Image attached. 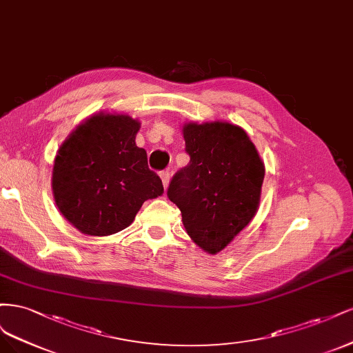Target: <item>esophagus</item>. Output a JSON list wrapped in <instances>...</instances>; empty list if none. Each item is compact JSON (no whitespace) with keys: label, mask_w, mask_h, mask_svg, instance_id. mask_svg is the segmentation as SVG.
<instances>
[{"label":"esophagus","mask_w":353,"mask_h":353,"mask_svg":"<svg viewBox=\"0 0 353 353\" xmlns=\"http://www.w3.org/2000/svg\"><path fill=\"white\" fill-rule=\"evenodd\" d=\"M160 177H161V180H163V186L167 188L168 183H170V173H168V172H161V173H160Z\"/></svg>","instance_id":"esophagus-1"}]
</instances>
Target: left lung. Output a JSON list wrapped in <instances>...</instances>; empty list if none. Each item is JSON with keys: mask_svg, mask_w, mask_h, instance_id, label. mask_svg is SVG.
Segmentation results:
<instances>
[{"mask_svg": "<svg viewBox=\"0 0 353 353\" xmlns=\"http://www.w3.org/2000/svg\"><path fill=\"white\" fill-rule=\"evenodd\" d=\"M181 132L190 161L173 176L167 196L179 207L192 241L215 255L256 214L264 163L234 124L186 123Z\"/></svg>", "mask_w": 353, "mask_h": 353, "instance_id": "8db88e82", "label": "left lung"}]
</instances>
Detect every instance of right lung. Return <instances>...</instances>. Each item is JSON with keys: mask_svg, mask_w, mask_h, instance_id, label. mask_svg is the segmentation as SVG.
<instances>
[{"mask_svg": "<svg viewBox=\"0 0 353 353\" xmlns=\"http://www.w3.org/2000/svg\"><path fill=\"white\" fill-rule=\"evenodd\" d=\"M138 120L99 112L79 124L60 146L52 195L63 217L89 236L129 227L146 199L161 196L163 181L136 146Z\"/></svg>", "mask_w": 353, "mask_h": 353, "instance_id": "right-lung-1", "label": "right lung"}]
</instances>
